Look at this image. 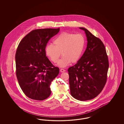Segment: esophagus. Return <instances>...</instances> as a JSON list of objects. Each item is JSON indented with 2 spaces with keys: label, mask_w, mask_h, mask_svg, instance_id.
Listing matches in <instances>:
<instances>
[{
  "label": "esophagus",
  "mask_w": 124,
  "mask_h": 124,
  "mask_svg": "<svg viewBox=\"0 0 124 124\" xmlns=\"http://www.w3.org/2000/svg\"><path fill=\"white\" fill-rule=\"evenodd\" d=\"M60 71H61V72H64L66 71V70H64V69L62 68L60 69Z\"/></svg>",
  "instance_id": "34e87169"
}]
</instances>
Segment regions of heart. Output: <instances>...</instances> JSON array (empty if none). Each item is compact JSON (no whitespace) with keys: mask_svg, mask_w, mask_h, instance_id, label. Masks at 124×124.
Returning a JSON list of instances; mask_svg holds the SVG:
<instances>
[{"mask_svg":"<svg viewBox=\"0 0 124 124\" xmlns=\"http://www.w3.org/2000/svg\"><path fill=\"white\" fill-rule=\"evenodd\" d=\"M54 45L48 44L45 52L51 61L57 63L60 56L58 65L65 67L70 62L75 63L81 58L84 50L85 39L82 34H74L64 32L53 41Z\"/></svg>","mask_w":124,"mask_h":124,"instance_id":"heart-1","label":"heart"}]
</instances>
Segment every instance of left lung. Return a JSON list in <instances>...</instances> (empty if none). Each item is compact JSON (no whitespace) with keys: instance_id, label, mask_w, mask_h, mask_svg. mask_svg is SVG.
<instances>
[{"instance_id":"left-lung-1","label":"left lung","mask_w":124,"mask_h":124,"mask_svg":"<svg viewBox=\"0 0 124 124\" xmlns=\"http://www.w3.org/2000/svg\"><path fill=\"white\" fill-rule=\"evenodd\" d=\"M87 47L75 65L68 70L72 96L82 101L91 100L102 91L107 78L109 66L105 46L100 39L87 29Z\"/></svg>"}]
</instances>
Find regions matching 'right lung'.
Instances as JSON below:
<instances>
[{
  "label": "right lung",
  "instance_id": "right-lung-1",
  "mask_svg": "<svg viewBox=\"0 0 124 124\" xmlns=\"http://www.w3.org/2000/svg\"><path fill=\"white\" fill-rule=\"evenodd\" d=\"M60 28L36 29L19 43L16 54V74L20 87L27 97L42 101L51 94V82L59 69L46 56L45 48Z\"/></svg>",
  "mask_w": 124,
  "mask_h": 124
}]
</instances>
